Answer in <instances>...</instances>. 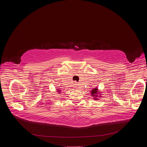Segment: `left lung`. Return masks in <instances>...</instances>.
Wrapping results in <instances>:
<instances>
[{"label": "left lung", "instance_id": "8db88e82", "mask_svg": "<svg viewBox=\"0 0 147 147\" xmlns=\"http://www.w3.org/2000/svg\"><path fill=\"white\" fill-rule=\"evenodd\" d=\"M98 94H99L100 95H101V94H100V92L98 91V89L97 87H96L95 88H94V89H93L92 90H91V96H94V99H98V98H97L98 96H99V98L101 97L100 95L98 96V95H99Z\"/></svg>", "mask_w": 147, "mask_h": 147}]
</instances>
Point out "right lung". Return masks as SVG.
<instances>
[{"instance_id": "1", "label": "right lung", "mask_w": 147, "mask_h": 147, "mask_svg": "<svg viewBox=\"0 0 147 147\" xmlns=\"http://www.w3.org/2000/svg\"><path fill=\"white\" fill-rule=\"evenodd\" d=\"M57 90V92H58L59 93H60V90H59V89H57V90Z\"/></svg>"}]
</instances>
